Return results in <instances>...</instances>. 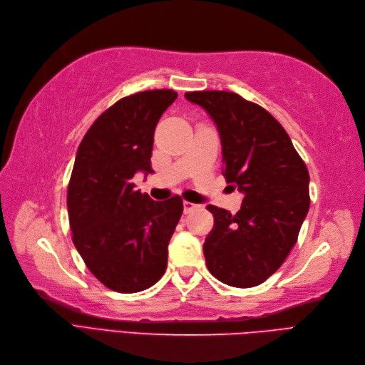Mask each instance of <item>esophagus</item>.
<instances>
[{
  "instance_id": "obj_1",
  "label": "esophagus",
  "mask_w": 365,
  "mask_h": 365,
  "mask_svg": "<svg viewBox=\"0 0 365 365\" xmlns=\"http://www.w3.org/2000/svg\"><path fill=\"white\" fill-rule=\"evenodd\" d=\"M197 207H200V205H195V203H191V202H183V212L185 214H190V212H192L194 209H197Z\"/></svg>"
}]
</instances>
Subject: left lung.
Masks as SVG:
<instances>
[{
    "mask_svg": "<svg viewBox=\"0 0 365 365\" xmlns=\"http://www.w3.org/2000/svg\"><path fill=\"white\" fill-rule=\"evenodd\" d=\"M185 98L214 120L222 175L244 194L237 214L209 205L214 227L203 244L207 269L220 282L250 288L277 272L309 210V173L285 128L235 92L197 91Z\"/></svg>",
    "mask_w": 365,
    "mask_h": 365,
    "instance_id": "8db88e82",
    "label": "left lung"
}]
</instances>
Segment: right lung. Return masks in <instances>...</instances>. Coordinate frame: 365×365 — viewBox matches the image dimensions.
<instances>
[{"label":"right lung","mask_w":365,"mask_h":365,"mask_svg":"<svg viewBox=\"0 0 365 365\" xmlns=\"http://www.w3.org/2000/svg\"><path fill=\"white\" fill-rule=\"evenodd\" d=\"M175 98L171 89L124 97L98 116L78 145L66 197L69 226L81 259L109 289L144 291L167 269L183 202L179 195L155 202L136 191L132 179L138 171L153 173L155 128Z\"/></svg>","instance_id":"add662e5"}]
</instances>
